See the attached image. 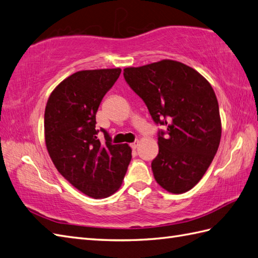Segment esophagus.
I'll use <instances>...</instances> for the list:
<instances>
[{"label":"esophagus","instance_id":"34e87169","mask_svg":"<svg viewBox=\"0 0 258 258\" xmlns=\"http://www.w3.org/2000/svg\"><path fill=\"white\" fill-rule=\"evenodd\" d=\"M130 146H131L132 148H133V149H135L137 146H139V141H135L134 143H131Z\"/></svg>","mask_w":258,"mask_h":258}]
</instances>
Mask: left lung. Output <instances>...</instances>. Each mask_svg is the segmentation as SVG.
Listing matches in <instances>:
<instances>
[{"label": "left lung", "mask_w": 258, "mask_h": 258, "mask_svg": "<svg viewBox=\"0 0 258 258\" xmlns=\"http://www.w3.org/2000/svg\"><path fill=\"white\" fill-rule=\"evenodd\" d=\"M124 78L145 102L156 124L159 153L155 180L171 194H183L201 180L220 145L222 125L210 83L182 62L164 59L124 69Z\"/></svg>", "instance_id": "1"}]
</instances>
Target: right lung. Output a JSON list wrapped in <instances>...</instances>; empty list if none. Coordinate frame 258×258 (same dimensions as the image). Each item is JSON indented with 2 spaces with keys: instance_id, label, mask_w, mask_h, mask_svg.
<instances>
[{
  "instance_id": "1",
  "label": "right lung",
  "mask_w": 258,
  "mask_h": 258,
  "mask_svg": "<svg viewBox=\"0 0 258 258\" xmlns=\"http://www.w3.org/2000/svg\"><path fill=\"white\" fill-rule=\"evenodd\" d=\"M121 69L81 70L53 89L45 109V143L60 175L82 194L94 199L118 190L132 158L127 144L98 140L95 114Z\"/></svg>"
}]
</instances>
